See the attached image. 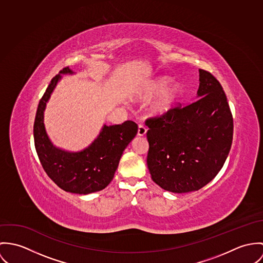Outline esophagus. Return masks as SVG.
Returning <instances> with one entry per match:
<instances>
[{
  "label": "esophagus",
  "mask_w": 263,
  "mask_h": 263,
  "mask_svg": "<svg viewBox=\"0 0 263 263\" xmlns=\"http://www.w3.org/2000/svg\"><path fill=\"white\" fill-rule=\"evenodd\" d=\"M146 132H147V129H146L145 127L143 125H139L137 135L140 136V137H143V136H145Z\"/></svg>",
  "instance_id": "1"
}]
</instances>
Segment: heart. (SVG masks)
<instances>
[{
	"instance_id": "b5f03b06",
	"label": "heart",
	"mask_w": 263,
	"mask_h": 263,
	"mask_svg": "<svg viewBox=\"0 0 263 263\" xmlns=\"http://www.w3.org/2000/svg\"><path fill=\"white\" fill-rule=\"evenodd\" d=\"M181 95V87L173 82L170 77H160L148 82L136 92V99L148 101L155 95L150 103L149 112L156 117L165 116L175 108Z\"/></svg>"
}]
</instances>
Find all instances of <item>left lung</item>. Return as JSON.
Returning a JSON list of instances; mask_svg holds the SVG:
<instances>
[{"label": "left lung", "instance_id": "1", "mask_svg": "<svg viewBox=\"0 0 263 263\" xmlns=\"http://www.w3.org/2000/svg\"><path fill=\"white\" fill-rule=\"evenodd\" d=\"M199 72V100L145 122L151 178L176 194L209 183L223 167L232 145L233 118L225 91L210 72Z\"/></svg>", "mask_w": 263, "mask_h": 263}]
</instances>
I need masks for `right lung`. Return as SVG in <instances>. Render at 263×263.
I'll use <instances>...</instances> for the list:
<instances>
[{
    "instance_id": "right-lung-1",
    "label": "right lung",
    "mask_w": 263,
    "mask_h": 263,
    "mask_svg": "<svg viewBox=\"0 0 263 263\" xmlns=\"http://www.w3.org/2000/svg\"><path fill=\"white\" fill-rule=\"evenodd\" d=\"M65 67L55 76L39 102L34 122V143L47 175L65 192L88 195L104 190L113 179L120 158L137 134L133 121L102 127L97 138L81 151H67L54 145L44 125L46 105L62 74H74Z\"/></svg>"
}]
</instances>
